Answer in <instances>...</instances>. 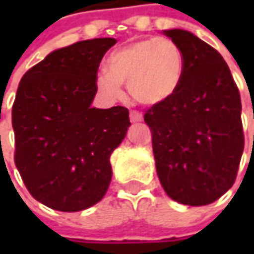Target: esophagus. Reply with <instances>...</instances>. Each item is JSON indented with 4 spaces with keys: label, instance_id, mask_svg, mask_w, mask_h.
<instances>
[{
    "label": "esophagus",
    "instance_id": "obj_1",
    "mask_svg": "<svg viewBox=\"0 0 254 254\" xmlns=\"http://www.w3.org/2000/svg\"><path fill=\"white\" fill-rule=\"evenodd\" d=\"M130 120H131V123H140L144 120V117H142L141 113L132 110V112H130Z\"/></svg>",
    "mask_w": 254,
    "mask_h": 254
}]
</instances>
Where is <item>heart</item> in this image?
Segmentation results:
<instances>
[{
    "instance_id": "obj_1",
    "label": "heart",
    "mask_w": 254,
    "mask_h": 254,
    "mask_svg": "<svg viewBox=\"0 0 254 254\" xmlns=\"http://www.w3.org/2000/svg\"><path fill=\"white\" fill-rule=\"evenodd\" d=\"M185 70L181 46L170 38L141 39L117 48L106 59V72L96 76V87L107 100H120L123 86L135 102L155 106L178 90Z\"/></svg>"
}]
</instances>
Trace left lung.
<instances>
[{
  "instance_id": "8db88e82",
  "label": "left lung",
  "mask_w": 254,
  "mask_h": 254,
  "mask_svg": "<svg viewBox=\"0 0 254 254\" xmlns=\"http://www.w3.org/2000/svg\"><path fill=\"white\" fill-rule=\"evenodd\" d=\"M185 70L178 90L144 116L155 168L171 199L209 205L232 188L245 147L238 86L222 55L185 29H165Z\"/></svg>"
}]
</instances>
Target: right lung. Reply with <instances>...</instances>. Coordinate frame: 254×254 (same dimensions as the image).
<instances>
[{"mask_svg": "<svg viewBox=\"0 0 254 254\" xmlns=\"http://www.w3.org/2000/svg\"><path fill=\"white\" fill-rule=\"evenodd\" d=\"M114 38L56 49L21 79L14 106L15 165L35 199L79 212L106 195L112 152L128 127V110L92 107L96 74Z\"/></svg>", "mask_w": 254, "mask_h": 254, "instance_id": "obj_1", "label": "right lung"}]
</instances>
